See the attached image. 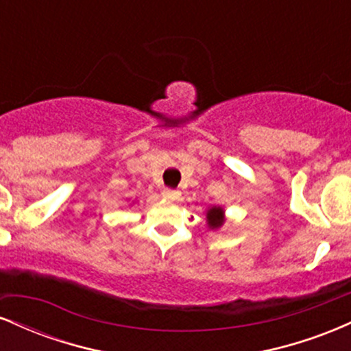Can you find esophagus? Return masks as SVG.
Wrapping results in <instances>:
<instances>
[{
  "instance_id": "obj_1",
  "label": "esophagus",
  "mask_w": 351,
  "mask_h": 351,
  "mask_svg": "<svg viewBox=\"0 0 351 351\" xmlns=\"http://www.w3.org/2000/svg\"><path fill=\"white\" fill-rule=\"evenodd\" d=\"M163 198H167V199H176L180 196V191L178 189H171V188H165L163 189Z\"/></svg>"
}]
</instances>
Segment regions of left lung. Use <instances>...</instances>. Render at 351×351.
I'll list each match as a JSON object with an SVG mask.
<instances>
[{"label": "left lung", "instance_id": "1", "mask_svg": "<svg viewBox=\"0 0 351 351\" xmlns=\"http://www.w3.org/2000/svg\"><path fill=\"white\" fill-rule=\"evenodd\" d=\"M206 223L211 229H217L224 224V209L221 206H213L206 213Z\"/></svg>", "mask_w": 351, "mask_h": 351}]
</instances>
